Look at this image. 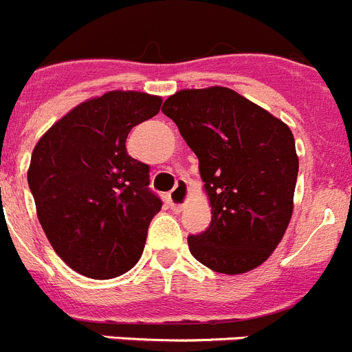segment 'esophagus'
<instances>
[{
    "mask_svg": "<svg viewBox=\"0 0 352 352\" xmlns=\"http://www.w3.org/2000/svg\"><path fill=\"white\" fill-rule=\"evenodd\" d=\"M188 197H190V188H188L185 179H179L176 186H174V190L167 197V203H169L170 210L182 211L185 204L188 203Z\"/></svg>",
    "mask_w": 352,
    "mask_h": 352,
    "instance_id": "1",
    "label": "esophagus"
}]
</instances>
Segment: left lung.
<instances>
[{"label": "left lung", "mask_w": 352, "mask_h": 352, "mask_svg": "<svg viewBox=\"0 0 352 352\" xmlns=\"http://www.w3.org/2000/svg\"><path fill=\"white\" fill-rule=\"evenodd\" d=\"M162 113L197 155L211 223L188 236L192 256L213 272L239 275L268 259L294 208L296 146L284 121L234 89H179Z\"/></svg>", "instance_id": "8db88e82"}]
</instances>
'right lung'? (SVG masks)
Wrapping results in <instances>:
<instances>
[{
  "label": "right lung",
  "instance_id": "right-lung-1",
  "mask_svg": "<svg viewBox=\"0 0 352 352\" xmlns=\"http://www.w3.org/2000/svg\"><path fill=\"white\" fill-rule=\"evenodd\" d=\"M162 96L107 91L58 120L36 142L28 183L40 226L74 272L107 280L135 266L162 201L149 166L126 153L135 125L157 116Z\"/></svg>",
  "mask_w": 352,
  "mask_h": 352
}]
</instances>
